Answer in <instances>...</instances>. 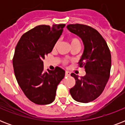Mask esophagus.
I'll use <instances>...</instances> for the list:
<instances>
[{
	"label": "esophagus",
	"mask_w": 125,
	"mask_h": 125,
	"mask_svg": "<svg viewBox=\"0 0 125 125\" xmlns=\"http://www.w3.org/2000/svg\"><path fill=\"white\" fill-rule=\"evenodd\" d=\"M65 76H70V72H69V71H65Z\"/></svg>",
	"instance_id": "34e87169"
}]
</instances>
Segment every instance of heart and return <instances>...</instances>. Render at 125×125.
<instances>
[{
	"label": "heart",
	"mask_w": 125,
	"mask_h": 125,
	"mask_svg": "<svg viewBox=\"0 0 125 125\" xmlns=\"http://www.w3.org/2000/svg\"><path fill=\"white\" fill-rule=\"evenodd\" d=\"M69 42H70V44H71V46H73V45H78V46H80V42L79 41L78 39L76 38H69ZM57 44L58 43H56L54 45V48L56 47ZM63 64L65 65L67 64V62L66 61H64L63 62Z\"/></svg>",
	"instance_id": "heart-1"
}]
</instances>
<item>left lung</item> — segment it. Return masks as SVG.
<instances>
[{"mask_svg":"<svg viewBox=\"0 0 125 125\" xmlns=\"http://www.w3.org/2000/svg\"><path fill=\"white\" fill-rule=\"evenodd\" d=\"M67 28L83 42L84 49L78 64L86 73L80 78L71 73L76 83L69 91L77 102L89 103L101 95L108 81L112 64L110 51L104 39L95 28L81 24H68Z\"/></svg>","mask_w":125,"mask_h":125,"instance_id":"left-lung-1","label":"left lung"}]
</instances>
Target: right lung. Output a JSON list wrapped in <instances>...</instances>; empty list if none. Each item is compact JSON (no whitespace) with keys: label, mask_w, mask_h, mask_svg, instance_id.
<instances>
[{"label":"right lung","mask_w":125,"mask_h":125,"mask_svg":"<svg viewBox=\"0 0 125 125\" xmlns=\"http://www.w3.org/2000/svg\"><path fill=\"white\" fill-rule=\"evenodd\" d=\"M65 24L39 25L24 33L17 43L13 58L16 80L32 103L44 105L54 101L57 86L64 78L59 67L45 71L43 60L52 51Z\"/></svg>","instance_id":"right-lung-1"}]
</instances>
